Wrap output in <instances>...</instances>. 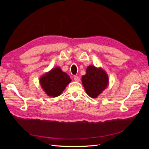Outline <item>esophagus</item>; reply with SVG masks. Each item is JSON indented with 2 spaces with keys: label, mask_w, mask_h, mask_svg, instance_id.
Wrapping results in <instances>:
<instances>
[{
  "label": "esophagus",
  "mask_w": 149,
  "mask_h": 149,
  "mask_svg": "<svg viewBox=\"0 0 149 149\" xmlns=\"http://www.w3.org/2000/svg\"><path fill=\"white\" fill-rule=\"evenodd\" d=\"M74 80L76 82H79L80 81V78L78 77V76H75L74 77Z\"/></svg>",
  "instance_id": "obj_1"
}]
</instances>
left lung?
I'll use <instances>...</instances> for the list:
<instances>
[{"instance_id": "1", "label": "left lung", "mask_w": 149, "mask_h": 149, "mask_svg": "<svg viewBox=\"0 0 149 149\" xmlns=\"http://www.w3.org/2000/svg\"><path fill=\"white\" fill-rule=\"evenodd\" d=\"M83 87L86 93L93 98H96L109 85V77L102 68L94 65L87 67L86 74L81 78Z\"/></svg>"}]
</instances>
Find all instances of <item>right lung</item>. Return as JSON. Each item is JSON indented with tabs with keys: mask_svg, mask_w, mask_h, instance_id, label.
<instances>
[{
	"mask_svg": "<svg viewBox=\"0 0 149 149\" xmlns=\"http://www.w3.org/2000/svg\"><path fill=\"white\" fill-rule=\"evenodd\" d=\"M71 79L61 68L56 66L40 78L39 82L43 91L48 96L57 97L64 91Z\"/></svg>",
	"mask_w": 149,
	"mask_h": 149,
	"instance_id": "1",
	"label": "right lung"
}]
</instances>
